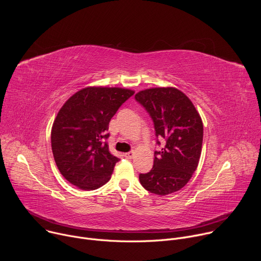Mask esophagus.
Listing matches in <instances>:
<instances>
[{
    "label": "esophagus",
    "instance_id": "obj_1",
    "mask_svg": "<svg viewBox=\"0 0 261 261\" xmlns=\"http://www.w3.org/2000/svg\"><path fill=\"white\" fill-rule=\"evenodd\" d=\"M133 156H134V152H128V153H126L125 154V157L127 158V159H132L133 158Z\"/></svg>",
    "mask_w": 261,
    "mask_h": 261
}]
</instances>
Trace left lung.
I'll list each match as a JSON object with an SVG mask.
<instances>
[{"label": "left lung", "instance_id": "8db88e82", "mask_svg": "<svg viewBox=\"0 0 261 261\" xmlns=\"http://www.w3.org/2000/svg\"><path fill=\"white\" fill-rule=\"evenodd\" d=\"M135 100L150 115L156 144L163 138L161 151H155L153 168L139 174L142 187L157 195L178 191L197 168L202 146L203 125L191 100L174 88L140 91Z\"/></svg>", "mask_w": 261, "mask_h": 261}]
</instances>
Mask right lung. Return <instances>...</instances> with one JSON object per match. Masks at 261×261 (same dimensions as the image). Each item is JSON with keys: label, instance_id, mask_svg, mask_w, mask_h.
<instances>
[{"label": "right lung", "instance_id": "right-lung-1", "mask_svg": "<svg viewBox=\"0 0 261 261\" xmlns=\"http://www.w3.org/2000/svg\"><path fill=\"white\" fill-rule=\"evenodd\" d=\"M133 91L90 87L70 97L54 122L51 148L62 175L83 190L106 184L119 158L111 155L106 139L108 124Z\"/></svg>", "mask_w": 261, "mask_h": 261}]
</instances>
